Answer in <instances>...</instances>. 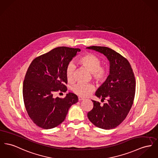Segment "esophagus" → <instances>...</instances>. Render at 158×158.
I'll return each mask as SVG.
<instances>
[{
	"label": "esophagus",
	"instance_id": "1",
	"mask_svg": "<svg viewBox=\"0 0 158 158\" xmlns=\"http://www.w3.org/2000/svg\"><path fill=\"white\" fill-rule=\"evenodd\" d=\"M84 98H82V97H81V96H79V97H78V100H79L80 101H83V100H84Z\"/></svg>",
	"mask_w": 158,
	"mask_h": 158
}]
</instances>
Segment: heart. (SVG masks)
<instances>
[{"label": "heart", "instance_id": "obj_1", "mask_svg": "<svg viewBox=\"0 0 158 158\" xmlns=\"http://www.w3.org/2000/svg\"><path fill=\"white\" fill-rule=\"evenodd\" d=\"M78 62L91 72L93 79L98 83H104L108 75V69L101 66V59L92 53H86L80 57ZM75 66L74 63H68L66 67L65 75L66 80L71 83L74 80ZM95 90V86L92 84L78 83L72 87V90L76 95L81 97H87Z\"/></svg>", "mask_w": 158, "mask_h": 158}]
</instances>
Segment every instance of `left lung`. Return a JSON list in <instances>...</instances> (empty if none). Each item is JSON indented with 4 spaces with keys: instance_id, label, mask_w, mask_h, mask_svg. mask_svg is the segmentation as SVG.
Masks as SVG:
<instances>
[{
    "instance_id": "left-lung-1",
    "label": "left lung",
    "mask_w": 158,
    "mask_h": 158,
    "mask_svg": "<svg viewBox=\"0 0 158 158\" xmlns=\"http://www.w3.org/2000/svg\"><path fill=\"white\" fill-rule=\"evenodd\" d=\"M87 48L104 54L110 64V75L95 94L102 102L106 100V102L102 105L92 100L94 107L87 117L98 127L115 128L125 119L133 104L136 85L133 70L125 57L110 48L91 46Z\"/></svg>"
}]
</instances>
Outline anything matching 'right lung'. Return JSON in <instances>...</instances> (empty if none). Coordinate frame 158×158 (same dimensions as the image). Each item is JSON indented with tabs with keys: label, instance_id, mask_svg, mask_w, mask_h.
<instances>
[{
	"label": "right lung",
	"instance_id": "right-lung-1",
	"mask_svg": "<svg viewBox=\"0 0 158 158\" xmlns=\"http://www.w3.org/2000/svg\"><path fill=\"white\" fill-rule=\"evenodd\" d=\"M80 51L57 47L36 57L29 65L23 81V100L28 115L37 126L48 129L59 125L71 106L78 102L73 93L69 92L64 98L53 95L66 91V67Z\"/></svg>",
	"mask_w": 158,
	"mask_h": 158
}]
</instances>
